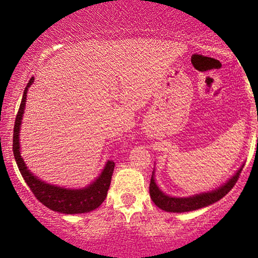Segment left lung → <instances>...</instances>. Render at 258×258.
Returning <instances> with one entry per match:
<instances>
[{
  "instance_id": "1",
  "label": "left lung",
  "mask_w": 258,
  "mask_h": 258,
  "mask_svg": "<svg viewBox=\"0 0 258 258\" xmlns=\"http://www.w3.org/2000/svg\"><path fill=\"white\" fill-rule=\"evenodd\" d=\"M241 170L238 171L234 176L230 178L224 185H222L221 188L216 189V190L209 191V193H203L199 195H195V197L190 198H171L167 197L166 194L162 193L161 190L158 188V185L155 184V180H154V173L152 174V179H150L149 184V193L152 197V200L154 201L156 206L160 207L161 210L167 212H188V211H194V210L201 209V207H205L211 205V204L216 203L224 195H227L230 190L233 189V186L235 185V183L238 182L239 176H240Z\"/></svg>"
}]
</instances>
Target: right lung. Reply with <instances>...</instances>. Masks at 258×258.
<instances>
[{
	"label": "right lung",
	"instance_id": "obj_1",
	"mask_svg": "<svg viewBox=\"0 0 258 258\" xmlns=\"http://www.w3.org/2000/svg\"><path fill=\"white\" fill-rule=\"evenodd\" d=\"M32 82H34V78H31L30 81L26 85L22 103H20L19 110H18L16 121H14L13 154L18 168H19L23 178H24L26 184L29 185L35 198L40 203H42L44 206L48 207V209L67 215L85 214V212L93 211L97 207L102 205V203L106 198V194H108V189L111 182V176L112 172H114V161L106 162V166L103 170L99 178L96 182L92 183L91 185H88L87 188L74 189V190H72V189H65L60 188V186L47 184V183L40 180L28 170V167L24 164V160L20 156L19 128L20 123H22L23 114H24L26 93H28V88L30 87Z\"/></svg>",
	"mask_w": 258,
	"mask_h": 258
}]
</instances>
